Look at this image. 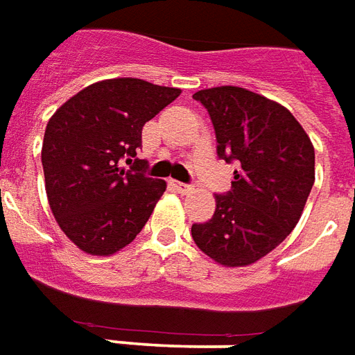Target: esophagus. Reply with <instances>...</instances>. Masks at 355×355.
<instances>
[{
    "instance_id": "obj_1",
    "label": "esophagus",
    "mask_w": 355,
    "mask_h": 355,
    "mask_svg": "<svg viewBox=\"0 0 355 355\" xmlns=\"http://www.w3.org/2000/svg\"><path fill=\"white\" fill-rule=\"evenodd\" d=\"M173 187L180 191V193H187V191H191V185H187V183H182V182H175L173 183Z\"/></svg>"
}]
</instances>
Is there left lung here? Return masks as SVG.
<instances>
[{
	"label": "left lung",
	"instance_id": "1",
	"mask_svg": "<svg viewBox=\"0 0 355 355\" xmlns=\"http://www.w3.org/2000/svg\"><path fill=\"white\" fill-rule=\"evenodd\" d=\"M218 157L237 162L231 191L216 212L193 223L195 245L225 268H245L270 254L296 227L311 185L315 153L308 133L283 105L237 85L200 89Z\"/></svg>",
	"mask_w": 355,
	"mask_h": 355
}]
</instances>
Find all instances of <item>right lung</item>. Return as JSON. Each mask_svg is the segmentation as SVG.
<instances>
[{
  "instance_id": "right-lung-1",
  "label": "right lung",
  "mask_w": 355,
  "mask_h": 355,
  "mask_svg": "<svg viewBox=\"0 0 355 355\" xmlns=\"http://www.w3.org/2000/svg\"><path fill=\"white\" fill-rule=\"evenodd\" d=\"M180 93L139 78H112L84 87L49 118L42 145L45 193L59 227L80 250L110 256L147 223L166 182L147 178V162L135 158L141 130Z\"/></svg>"
}]
</instances>
